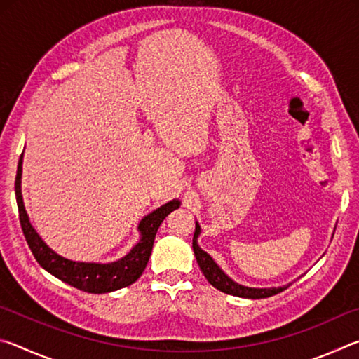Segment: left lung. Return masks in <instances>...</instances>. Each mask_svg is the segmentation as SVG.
I'll return each instance as SVG.
<instances>
[{
	"label": "left lung",
	"mask_w": 359,
	"mask_h": 359,
	"mask_svg": "<svg viewBox=\"0 0 359 359\" xmlns=\"http://www.w3.org/2000/svg\"><path fill=\"white\" fill-rule=\"evenodd\" d=\"M199 234H201V226H199V223L196 222V228H194V236H193V252H194V257H196L199 269L203 271L204 277L208 278V282L214 288L220 290L223 293L231 294V296L245 297V299H261V297H269L280 293V291L287 290L291 285L288 283V285H283V287H271V288H252V287H245V285L234 282L233 278H231L226 272H224L222 267L215 263V259L198 245Z\"/></svg>",
	"instance_id": "1"
}]
</instances>
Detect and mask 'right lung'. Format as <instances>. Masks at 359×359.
<instances>
[{
    "label": "right lung",
    "instance_id": "right-lung-1",
    "mask_svg": "<svg viewBox=\"0 0 359 359\" xmlns=\"http://www.w3.org/2000/svg\"><path fill=\"white\" fill-rule=\"evenodd\" d=\"M22 165L23 154L20 155L19 166H17L15 199L23 234H25V239L29 248H32L36 261L41 264V267H44L48 274L77 290L87 291V293H111V291H117L135 283L142 276L145 266L149 263L151 247H154V241L160 224L172 210L180 208L179 199H172V201L160 205V208L145 215L137 224L139 241L131 247V250L125 257L111 261V263L72 261L53 252L42 241L38 231L29 222L22 196Z\"/></svg>",
    "mask_w": 359,
    "mask_h": 359
}]
</instances>
